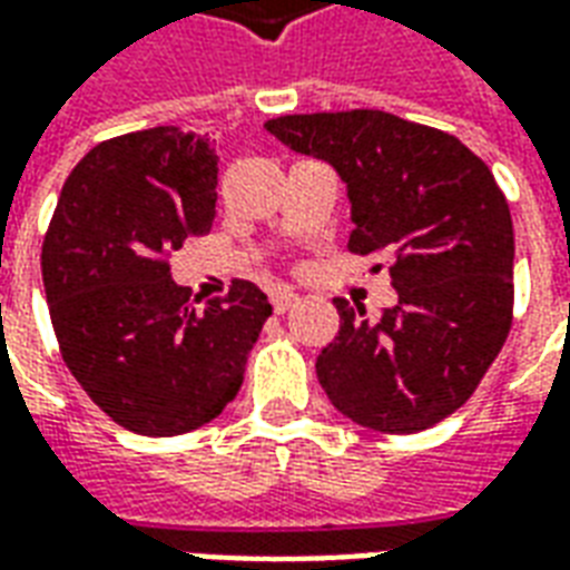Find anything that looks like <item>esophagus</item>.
<instances>
[{
	"label": "esophagus",
	"mask_w": 570,
	"mask_h": 570,
	"mask_svg": "<svg viewBox=\"0 0 570 570\" xmlns=\"http://www.w3.org/2000/svg\"><path fill=\"white\" fill-rule=\"evenodd\" d=\"M296 302H298V293H293L289 286H277V289L272 293V305H274V311H277V314L289 311L293 305H296Z\"/></svg>",
	"instance_id": "obj_1"
}]
</instances>
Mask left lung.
Wrapping results in <instances>:
<instances>
[{
    "instance_id": "1",
    "label": "left lung",
    "mask_w": 570,
    "mask_h": 570,
    "mask_svg": "<svg viewBox=\"0 0 570 570\" xmlns=\"http://www.w3.org/2000/svg\"><path fill=\"white\" fill-rule=\"evenodd\" d=\"M265 130L345 179L347 249L391 259L394 308L335 298L317 357L333 406L363 428L419 433L476 391L513 323V219L489 164L445 130L379 109L281 116ZM382 272V265H375Z\"/></svg>"
}]
</instances>
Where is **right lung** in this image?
I'll return each mask as SVG.
<instances>
[{"instance_id":"1","label":"right lung","mask_w":570,"mask_h":570,"mask_svg":"<svg viewBox=\"0 0 570 570\" xmlns=\"http://www.w3.org/2000/svg\"><path fill=\"white\" fill-rule=\"evenodd\" d=\"M219 140L149 128L94 146L63 183L42 281L63 363L125 430L176 436L223 412L244 384L268 296L232 281L195 308L170 256L216 216Z\"/></svg>"}]
</instances>
